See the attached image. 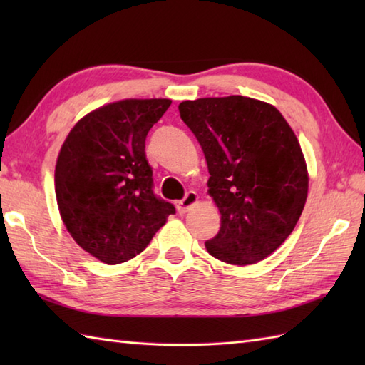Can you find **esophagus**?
I'll return each instance as SVG.
<instances>
[{
    "label": "esophagus",
    "mask_w": 365,
    "mask_h": 365,
    "mask_svg": "<svg viewBox=\"0 0 365 365\" xmlns=\"http://www.w3.org/2000/svg\"><path fill=\"white\" fill-rule=\"evenodd\" d=\"M197 200H199V197H197L196 192L195 191H188L187 196H185L180 200V202H177V212L180 213V215H185L192 205L197 204Z\"/></svg>",
    "instance_id": "esophagus-1"
}]
</instances>
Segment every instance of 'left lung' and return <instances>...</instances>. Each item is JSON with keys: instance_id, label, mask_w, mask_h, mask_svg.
Here are the masks:
<instances>
[{"instance_id": "8db88e82", "label": "left lung", "mask_w": 365, "mask_h": 365, "mask_svg": "<svg viewBox=\"0 0 365 365\" xmlns=\"http://www.w3.org/2000/svg\"><path fill=\"white\" fill-rule=\"evenodd\" d=\"M178 111L202 147L208 195L221 213L208 254L232 265L268 257L292 234L307 199L293 130L273 105L243 96L187 100Z\"/></svg>"}]
</instances>
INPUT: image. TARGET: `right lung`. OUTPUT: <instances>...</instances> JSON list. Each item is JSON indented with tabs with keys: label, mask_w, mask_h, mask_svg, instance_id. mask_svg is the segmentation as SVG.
Listing matches in <instances>:
<instances>
[{
	"label": "right lung",
	"mask_w": 365,
	"mask_h": 365,
	"mask_svg": "<svg viewBox=\"0 0 365 365\" xmlns=\"http://www.w3.org/2000/svg\"><path fill=\"white\" fill-rule=\"evenodd\" d=\"M169 98H127L76 123L54 169V191L68 234L108 265L141 254L165 226L173 204L153 192L145 138Z\"/></svg>",
	"instance_id": "add662e5"
}]
</instances>
